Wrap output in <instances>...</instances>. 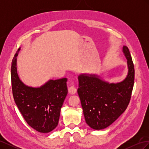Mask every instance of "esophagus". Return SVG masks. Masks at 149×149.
<instances>
[{
  "instance_id": "1",
  "label": "esophagus",
  "mask_w": 149,
  "mask_h": 149,
  "mask_svg": "<svg viewBox=\"0 0 149 149\" xmlns=\"http://www.w3.org/2000/svg\"><path fill=\"white\" fill-rule=\"evenodd\" d=\"M76 91L77 90H76L74 86H71L68 88V93L70 94H74L76 93Z\"/></svg>"
}]
</instances>
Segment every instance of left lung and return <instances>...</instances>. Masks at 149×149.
I'll return each mask as SVG.
<instances>
[{"label": "left lung", "instance_id": "left-lung-1", "mask_svg": "<svg viewBox=\"0 0 149 149\" xmlns=\"http://www.w3.org/2000/svg\"><path fill=\"white\" fill-rule=\"evenodd\" d=\"M122 52L127 59L128 72L118 83H109L96 74L78 76V94L86 123L94 130L112 124L127 108L134 83V66L129 49L125 45Z\"/></svg>", "mask_w": 149, "mask_h": 149}]
</instances>
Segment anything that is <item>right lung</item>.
<instances>
[{
  "mask_svg": "<svg viewBox=\"0 0 149 149\" xmlns=\"http://www.w3.org/2000/svg\"><path fill=\"white\" fill-rule=\"evenodd\" d=\"M12 62V93L17 107L27 124L37 131L48 133L55 129L60 119L61 108L68 94L66 78L49 79L39 87L26 85L17 71V56Z\"/></svg>",
  "mask_w": 149,
  "mask_h": 149,
  "instance_id": "add662e5",
  "label": "right lung"
}]
</instances>
